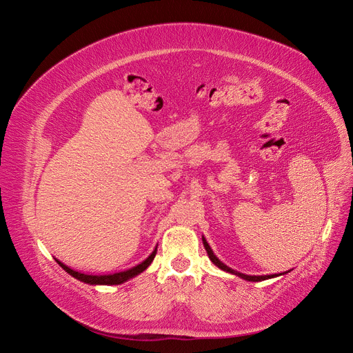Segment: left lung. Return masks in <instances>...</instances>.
Returning <instances> with one entry per match:
<instances>
[{
	"mask_svg": "<svg viewBox=\"0 0 353 353\" xmlns=\"http://www.w3.org/2000/svg\"><path fill=\"white\" fill-rule=\"evenodd\" d=\"M203 244H205V249H206V252H208V254H209L210 261H212L213 263H215V265L218 266V268H221V270H223V271L231 272V274H234V275H239V276H241V279L248 280V281H263V280H266V279H271V276H276V274H272V275H245V274L234 271V270L228 268L227 265H223V263L216 258V256L213 254V252H212V249H210V245L208 244V241H206L205 237H203Z\"/></svg>",
	"mask_w": 353,
	"mask_h": 353,
	"instance_id": "1",
	"label": "left lung"
}]
</instances>
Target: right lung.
<instances>
[{"label":"right lung","instance_id":"obj_1","mask_svg":"<svg viewBox=\"0 0 353 353\" xmlns=\"http://www.w3.org/2000/svg\"><path fill=\"white\" fill-rule=\"evenodd\" d=\"M156 252H157V245L156 249L152 252V254L148 256V258L145 261H143L141 263H138L137 266H134V268H130L126 271H122V272H116V274H109V275H90V274H82V272H78V271H73L72 268H69V266H66L65 263H61L60 261L59 265L61 266L63 270H65L68 274H70L72 276H74L77 280H81L83 283L87 284H104V285H112V284H121L126 280L132 279V276L138 275L140 272H143L148 265H150L156 256Z\"/></svg>","mask_w":353,"mask_h":353}]
</instances>
